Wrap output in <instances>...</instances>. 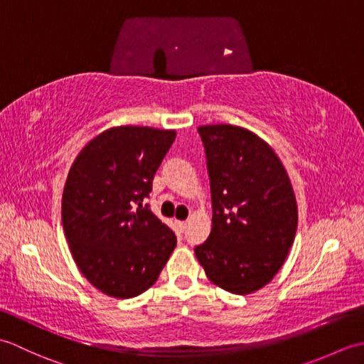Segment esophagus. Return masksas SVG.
Returning a JSON list of instances; mask_svg holds the SVG:
<instances>
[{"label":"esophagus","instance_id":"34e87169","mask_svg":"<svg viewBox=\"0 0 364 364\" xmlns=\"http://www.w3.org/2000/svg\"><path fill=\"white\" fill-rule=\"evenodd\" d=\"M176 225H178V228H180V231H184V230H186V227H188V222H184V220H178V222H176Z\"/></svg>","mask_w":364,"mask_h":364}]
</instances>
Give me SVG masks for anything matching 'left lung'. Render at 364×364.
Listing matches in <instances>:
<instances>
[{
    "instance_id": "left-lung-1",
    "label": "left lung",
    "mask_w": 364,
    "mask_h": 364,
    "mask_svg": "<svg viewBox=\"0 0 364 364\" xmlns=\"http://www.w3.org/2000/svg\"><path fill=\"white\" fill-rule=\"evenodd\" d=\"M210 175L213 227L196 247L208 278L231 294H250L280 270L297 230V203L275 151L233 125L198 128Z\"/></svg>"
}]
</instances>
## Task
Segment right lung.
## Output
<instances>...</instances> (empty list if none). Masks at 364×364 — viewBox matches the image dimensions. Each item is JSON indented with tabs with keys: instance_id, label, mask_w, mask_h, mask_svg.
<instances>
[{
	"instance_id": "add662e5",
	"label": "right lung",
	"mask_w": 364,
	"mask_h": 364,
	"mask_svg": "<svg viewBox=\"0 0 364 364\" xmlns=\"http://www.w3.org/2000/svg\"><path fill=\"white\" fill-rule=\"evenodd\" d=\"M173 129L117 127L84 146L68 172L63 225L75 262L97 289L129 299L158 280L176 236L144 205Z\"/></svg>"
}]
</instances>
